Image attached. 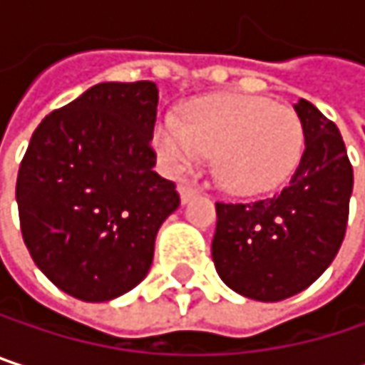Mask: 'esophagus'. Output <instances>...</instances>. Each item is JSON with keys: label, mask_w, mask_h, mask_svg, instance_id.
I'll return each instance as SVG.
<instances>
[{"label": "esophagus", "mask_w": 365, "mask_h": 365, "mask_svg": "<svg viewBox=\"0 0 365 365\" xmlns=\"http://www.w3.org/2000/svg\"><path fill=\"white\" fill-rule=\"evenodd\" d=\"M198 194V187L192 185V183H180V196H182V202H187L190 198H194Z\"/></svg>", "instance_id": "1"}]
</instances>
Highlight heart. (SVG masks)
Wrapping results in <instances>:
<instances>
[{
    "instance_id": "1",
    "label": "heart",
    "mask_w": 365,
    "mask_h": 365,
    "mask_svg": "<svg viewBox=\"0 0 365 365\" xmlns=\"http://www.w3.org/2000/svg\"><path fill=\"white\" fill-rule=\"evenodd\" d=\"M152 139L167 171H185L211 152L220 185L252 196L279 187L296 171L304 128L292 108L266 97L215 95L187 103L182 120H158Z\"/></svg>"
}]
</instances>
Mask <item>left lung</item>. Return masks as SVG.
I'll return each mask as SVG.
<instances>
[{
  "label": "left lung",
  "instance_id": "obj_1",
  "mask_svg": "<svg viewBox=\"0 0 365 365\" xmlns=\"http://www.w3.org/2000/svg\"><path fill=\"white\" fill-rule=\"evenodd\" d=\"M294 110L307 148L292 182L254 202H215V270L230 289L262 302L315 283L346 232L353 167L340 130L307 99Z\"/></svg>",
  "mask_w": 365,
  "mask_h": 365
}]
</instances>
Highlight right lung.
<instances>
[{"instance_id":"1","label":"right lung","mask_w":365,"mask_h":365,"mask_svg":"<svg viewBox=\"0 0 365 365\" xmlns=\"http://www.w3.org/2000/svg\"><path fill=\"white\" fill-rule=\"evenodd\" d=\"M154 82H103L48 113L23 156L16 202L37 268L65 294L108 302L143 281L180 207L152 167Z\"/></svg>"}]
</instances>
